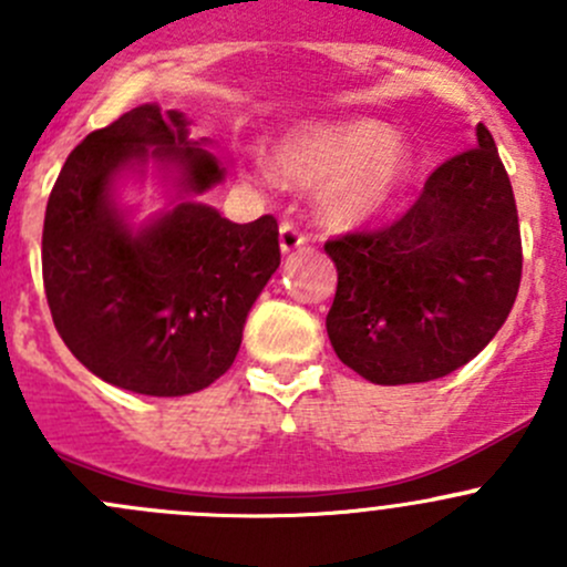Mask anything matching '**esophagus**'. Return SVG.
Instances as JSON below:
<instances>
[{"label": "esophagus", "mask_w": 567, "mask_h": 567, "mask_svg": "<svg viewBox=\"0 0 567 567\" xmlns=\"http://www.w3.org/2000/svg\"><path fill=\"white\" fill-rule=\"evenodd\" d=\"M305 244H307L305 233H301L293 221H282V225H279V249H282L285 255H288V251L301 249Z\"/></svg>", "instance_id": "34e87169"}]
</instances>
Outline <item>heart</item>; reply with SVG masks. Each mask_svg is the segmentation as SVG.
I'll use <instances>...</instances> for the list:
<instances>
[{
  "mask_svg": "<svg viewBox=\"0 0 567 567\" xmlns=\"http://www.w3.org/2000/svg\"><path fill=\"white\" fill-rule=\"evenodd\" d=\"M277 169L296 186H320L326 219L357 227L400 197L411 175V147L375 120L301 125L277 145Z\"/></svg>",
  "mask_w": 567,
  "mask_h": 567,
  "instance_id": "heart-1",
  "label": "heart"
}]
</instances>
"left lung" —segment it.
I'll return each instance as SVG.
<instances>
[{
    "mask_svg": "<svg viewBox=\"0 0 567 567\" xmlns=\"http://www.w3.org/2000/svg\"><path fill=\"white\" fill-rule=\"evenodd\" d=\"M474 140L433 169L403 219L323 247L337 266L331 348L370 384L450 375L511 316L522 282L516 197L483 123Z\"/></svg>",
    "mask_w": 567,
    "mask_h": 567,
    "instance_id": "left-lung-1",
    "label": "left lung"
}]
</instances>
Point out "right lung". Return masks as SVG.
I'll return each instance as SVG.
<instances>
[{
    "label": "right lung",
    "instance_id": "right-lung-1",
    "mask_svg": "<svg viewBox=\"0 0 567 567\" xmlns=\"http://www.w3.org/2000/svg\"><path fill=\"white\" fill-rule=\"evenodd\" d=\"M208 140H188L186 114L136 106L73 147L43 221V285L73 357L151 398L214 384L241 348L244 323L279 268L274 216L225 219L197 194L225 181ZM156 163L171 208L134 228L116 203L123 176Z\"/></svg>",
    "mask_w": 567,
    "mask_h": 567
}]
</instances>
